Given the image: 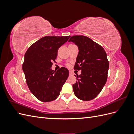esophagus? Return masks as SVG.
Returning a JSON list of instances; mask_svg holds the SVG:
<instances>
[{
    "label": "esophagus",
    "instance_id": "1",
    "mask_svg": "<svg viewBox=\"0 0 134 134\" xmlns=\"http://www.w3.org/2000/svg\"><path fill=\"white\" fill-rule=\"evenodd\" d=\"M69 75H74L73 72H72V71H69Z\"/></svg>",
    "mask_w": 134,
    "mask_h": 134
}]
</instances>
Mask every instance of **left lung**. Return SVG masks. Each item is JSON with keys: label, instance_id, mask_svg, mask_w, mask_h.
Wrapping results in <instances>:
<instances>
[{"label": "left lung", "instance_id": "1", "mask_svg": "<svg viewBox=\"0 0 134 134\" xmlns=\"http://www.w3.org/2000/svg\"><path fill=\"white\" fill-rule=\"evenodd\" d=\"M72 42L79 48L74 69L82 70L72 85L75 96L83 100L95 98L106 83L109 62L104 48L87 36H71Z\"/></svg>", "mask_w": 134, "mask_h": 134}]
</instances>
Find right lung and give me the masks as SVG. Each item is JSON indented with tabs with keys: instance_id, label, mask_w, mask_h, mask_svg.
Wrapping results in <instances>:
<instances>
[{
	"instance_id": "obj_1",
	"label": "right lung",
	"mask_w": 134,
	"mask_h": 134,
	"mask_svg": "<svg viewBox=\"0 0 134 134\" xmlns=\"http://www.w3.org/2000/svg\"><path fill=\"white\" fill-rule=\"evenodd\" d=\"M70 37L45 36L28 48L22 69L31 92L38 100L48 102L56 99L69 74L66 68L51 69L57 58L59 48Z\"/></svg>"
}]
</instances>
